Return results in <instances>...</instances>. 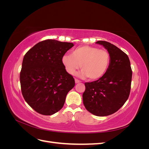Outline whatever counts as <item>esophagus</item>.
I'll return each instance as SVG.
<instances>
[{
  "mask_svg": "<svg viewBox=\"0 0 149 149\" xmlns=\"http://www.w3.org/2000/svg\"><path fill=\"white\" fill-rule=\"evenodd\" d=\"M74 81H75V83H76V84H77V83H80V82H81L80 81H79V80H78V79H74Z\"/></svg>",
  "mask_w": 149,
  "mask_h": 149,
  "instance_id": "1",
  "label": "esophagus"
}]
</instances>
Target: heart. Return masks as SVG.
<instances>
[{
    "label": "heart",
    "instance_id": "b5f03b06",
    "mask_svg": "<svg viewBox=\"0 0 149 149\" xmlns=\"http://www.w3.org/2000/svg\"><path fill=\"white\" fill-rule=\"evenodd\" d=\"M61 63L70 74H74L81 67L82 71L78 73L79 77L97 80L106 73L110 65L111 56L106 49L85 45L76 48L71 54L63 55Z\"/></svg>",
    "mask_w": 149,
    "mask_h": 149
}]
</instances>
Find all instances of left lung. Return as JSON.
I'll return each instance as SVG.
<instances>
[{
	"label": "left lung",
	"mask_w": 149,
	"mask_h": 149,
	"mask_svg": "<svg viewBox=\"0 0 149 149\" xmlns=\"http://www.w3.org/2000/svg\"><path fill=\"white\" fill-rule=\"evenodd\" d=\"M111 56L106 73L91 83H85L83 94L84 106L97 116H106L118 111L129 97L132 71L128 56L116 46L106 41H97Z\"/></svg>",
	"instance_id": "8db88e82"
}]
</instances>
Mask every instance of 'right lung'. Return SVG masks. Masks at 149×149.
Segmentation results:
<instances>
[{"label":"right lung","instance_id":"add662e5","mask_svg":"<svg viewBox=\"0 0 149 149\" xmlns=\"http://www.w3.org/2000/svg\"><path fill=\"white\" fill-rule=\"evenodd\" d=\"M73 46L72 43L46 40L25 55L20 73L22 93L38 113L49 116L59 111L74 86L73 77L61 63L62 56Z\"/></svg>","mask_w":149,"mask_h":149}]
</instances>
